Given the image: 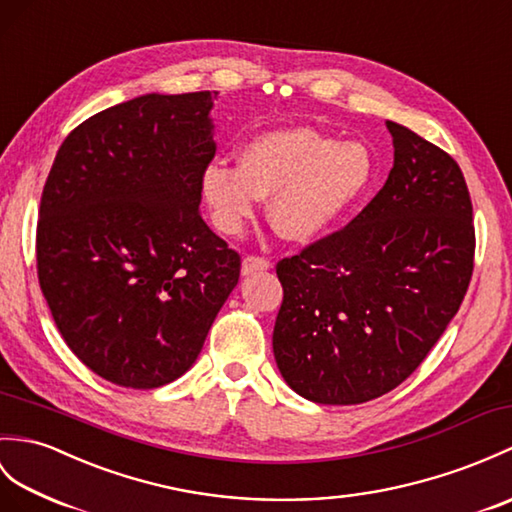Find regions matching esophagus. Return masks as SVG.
Masks as SVG:
<instances>
[{"label": "esophagus", "mask_w": 512, "mask_h": 512, "mask_svg": "<svg viewBox=\"0 0 512 512\" xmlns=\"http://www.w3.org/2000/svg\"><path fill=\"white\" fill-rule=\"evenodd\" d=\"M272 264L270 259L266 257H259V255H246L242 261V275H255V272H264L268 270Z\"/></svg>", "instance_id": "1"}]
</instances>
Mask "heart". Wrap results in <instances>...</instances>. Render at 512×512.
<instances>
[{"label":"heart","mask_w":512,"mask_h":512,"mask_svg":"<svg viewBox=\"0 0 512 512\" xmlns=\"http://www.w3.org/2000/svg\"><path fill=\"white\" fill-rule=\"evenodd\" d=\"M371 181V152L358 141L338 144L314 128H281L248 141L240 165L211 161L200 187L218 231L242 233L259 200L272 196V229L310 242L334 227Z\"/></svg>","instance_id":"b5f03b06"}]
</instances>
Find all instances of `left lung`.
<instances>
[{
	"instance_id": "1",
	"label": "left lung",
	"mask_w": 512,
	"mask_h": 512,
	"mask_svg": "<svg viewBox=\"0 0 512 512\" xmlns=\"http://www.w3.org/2000/svg\"><path fill=\"white\" fill-rule=\"evenodd\" d=\"M386 128L395 165L377 196L347 227L277 264V366L294 392L325 406L406 382L473 275V207L458 163L406 126Z\"/></svg>"
}]
</instances>
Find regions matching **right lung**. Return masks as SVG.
I'll list each match as a JSON object with an SVG mask.
<instances>
[{
    "label": "right lung",
    "mask_w": 512,
    "mask_h": 512,
    "mask_svg": "<svg viewBox=\"0 0 512 512\" xmlns=\"http://www.w3.org/2000/svg\"><path fill=\"white\" fill-rule=\"evenodd\" d=\"M211 98L148 93L95 113L47 174L39 285L67 347L111 384L181 377L240 279V253L198 209Z\"/></svg>",
    "instance_id": "add662e5"
}]
</instances>
